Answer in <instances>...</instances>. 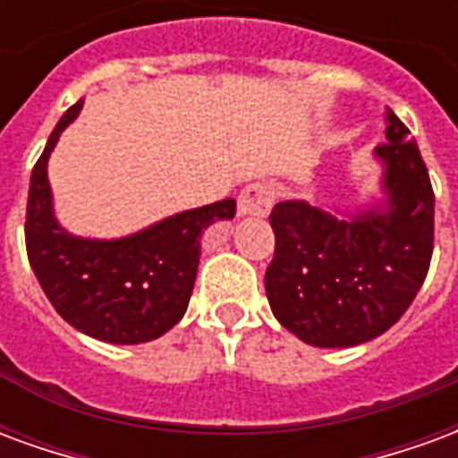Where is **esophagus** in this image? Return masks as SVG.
<instances>
[{"label": "esophagus", "instance_id": "obj_1", "mask_svg": "<svg viewBox=\"0 0 458 458\" xmlns=\"http://www.w3.org/2000/svg\"><path fill=\"white\" fill-rule=\"evenodd\" d=\"M272 200H275V193L265 183H250L245 189L240 191L238 196V216L245 218V216H267L272 210Z\"/></svg>", "mask_w": 458, "mask_h": 458}]
</instances>
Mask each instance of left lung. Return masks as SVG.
Listing matches in <instances>:
<instances>
[{"mask_svg": "<svg viewBox=\"0 0 458 458\" xmlns=\"http://www.w3.org/2000/svg\"><path fill=\"white\" fill-rule=\"evenodd\" d=\"M373 151L377 189L351 208L282 200L269 213L277 238L265 272L272 314L299 341L351 348L403 317L422 287L434 245V193L417 141L385 113Z\"/></svg>", "mask_w": 458, "mask_h": 458, "instance_id": "obj_1", "label": "left lung"}]
</instances>
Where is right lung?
Returning a JSON list of instances; mask_svg holds the SVG:
<instances>
[{
	"label": "right lung",
	"mask_w": 458,
	"mask_h": 458,
	"mask_svg": "<svg viewBox=\"0 0 458 458\" xmlns=\"http://www.w3.org/2000/svg\"><path fill=\"white\" fill-rule=\"evenodd\" d=\"M83 100L58 120L36 161L26 206V252L61 317L105 344L137 345L164 336L189 309L203 230L233 220L235 200L181 210L122 238L75 235L55 218L48 159L78 120Z\"/></svg>",
	"instance_id": "add662e5"
}]
</instances>
